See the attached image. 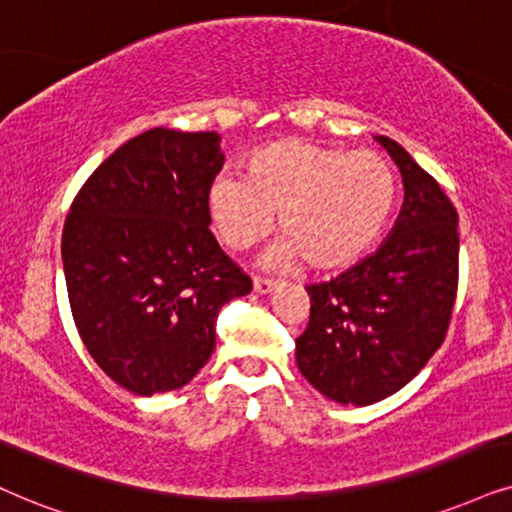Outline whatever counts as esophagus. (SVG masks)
Returning a JSON list of instances; mask_svg holds the SVG:
<instances>
[{
    "mask_svg": "<svg viewBox=\"0 0 512 512\" xmlns=\"http://www.w3.org/2000/svg\"><path fill=\"white\" fill-rule=\"evenodd\" d=\"M252 288H255V293L269 295L271 290L276 288V281H271V278H264V276H255V281H252Z\"/></svg>",
    "mask_w": 512,
    "mask_h": 512,
    "instance_id": "obj_1",
    "label": "esophagus"
}]
</instances>
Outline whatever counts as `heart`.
<instances>
[{"label":"heart","instance_id":"obj_1","mask_svg":"<svg viewBox=\"0 0 512 512\" xmlns=\"http://www.w3.org/2000/svg\"><path fill=\"white\" fill-rule=\"evenodd\" d=\"M394 196L397 181L383 155L281 139L252 153L248 177L217 174L208 210L229 248L260 243L278 215L288 238L269 255L271 264L307 257L314 269H340L375 243Z\"/></svg>","mask_w":512,"mask_h":512}]
</instances>
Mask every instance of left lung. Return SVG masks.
<instances>
[{
    "label": "left lung",
    "mask_w": 512,
    "mask_h": 512,
    "mask_svg": "<svg viewBox=\"0 0 512 512\" xmlns=\"http://www.w3.org/2000/svg\"><path fill=\"white\" fill-rule=\"evenodd\" d=\"M404 203L373 255L307 286L295 361L323 397L368 406L401 390L444 342L458 288V215L442 186L390 137Z\"/></svg>",
    "instance_id": "1"
}]
</instances>
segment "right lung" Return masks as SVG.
<instances>
[{"label": "right lung", "instance_id": "right-lung-1", "mask_svg": "<svg viewBox=\"0 0 512 512\" xmlns=\"http://www.w3.org/2000/svg\"><path fill=\"white\" fill-rule=\"evenodd\" d=\"M219 141L167 127L129 139L84 181L63 226L77 333L141 397L191 383L215 352L219 309L252 290L208 229Z\"/></svg>", "mask_w": 512, "mask_h": 512}]
</instances>
